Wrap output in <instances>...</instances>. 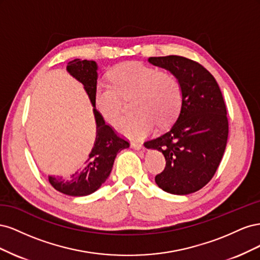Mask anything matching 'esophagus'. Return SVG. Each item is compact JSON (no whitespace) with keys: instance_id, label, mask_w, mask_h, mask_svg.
Returning a JSON list of instances; mask_svg holds the SVG:
<instances>
[{"instance_id":"34e87169","label":"esophagus","mask_w":260,"mask_h":260,"mask_svg":"<svg viewBox=\"0 0 260 260\" xmlns=\"http://www.w3.org/2000/svg\"><path fill=\"white\" fill-rule=\"evenodd\" d=\"M130 146L133 148V149H142L143 148V144H141V143H137V142H131V144H130Z\"/></svg>"}]
</instances>
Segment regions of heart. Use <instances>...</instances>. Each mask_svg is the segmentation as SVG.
<instances>
[{
    "label": "heart",
    "instance_id": "heart-1",
    "mask_svg": "<svg viewBox=\"0 0 260 260\" xmlns=\"http://www.w3.org/2000/svg\"><path fill=\"white\" fill-rule=\"evenodd\" d=\"M111 83L99 82L94 103L99 114L114 123L121 111L122 98L136 95L132 109L137 114L124 116L116 127L123 136L141 140L155 124L165 127L174 121L182 107L183 92L178 78L140 61L124 62L109 73Z\"/></svg>",
    "mask_w": 260,
    "mask_h": 260
}]
</instances>
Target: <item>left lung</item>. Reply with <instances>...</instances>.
Listing matches in <instances>:
<instances>
[{
	"mask_svg": "<svg viewBox=\"0 0 260 260\" xmlns=\"http://www.w3.org/2000/svg\"><path fill=\"white\" fill-rule=\"evenodd\" d=\"M148 61L175 75L183 92L176 122L144 143L146 148L158 149L166 159L155 182L170 194L194 193L214 177L226 146L229 123L222 93L214 76L192 59L169 55L149 57Z\"/></svg>",
	"mask_w": 260,
	"mask_h": 260,
	"instance_id": "8db88e82",
	"label": "left lung"
}]
</instances>
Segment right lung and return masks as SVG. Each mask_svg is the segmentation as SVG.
Segmentation results:
<instances>
[{"instance_id":"1","label":"right lung","mask_w":260,"mask_h":260,"mask_svg":"<svg viewBox=\"0 0 260 260\" xmlns=\"http://www.w3.org/2000/svg\"><path fill=\"white\" fill-rule=\"evenodd\" d=\"M98 65L93 60L74 59L68 62L67 72L80 81L93 105L96 122V138L84 166L69 179L49 177L52 186L60 193L70 196H85L95 192L111 174L117 153L128 148L129 142L117 135L113 127L105 123L94 103V91L98 83Z\"/></svg>"}]
</instances>
